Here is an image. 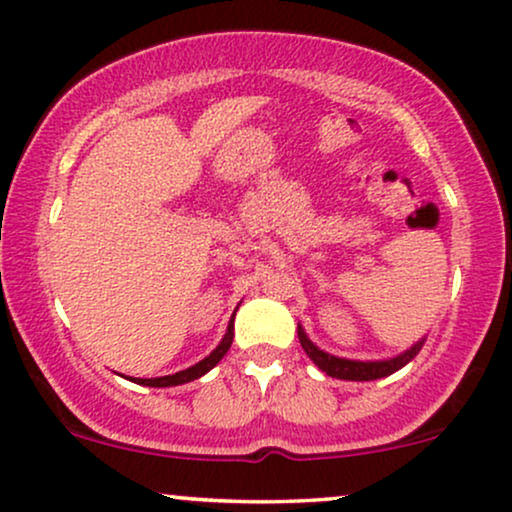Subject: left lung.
Here are the masks:
<instances>
[{"label": "left lung", "mask_w": 512, "mask_h": 512, "mask_svg": "<svg viewBox=\"0 0 512 512\" xmlns=\"http://www.w3.org/2000/svg\"><path fill=\"white\" fill-rule=\"evenodd\" d=\"M297 338H300V345L304 352H307V357L312 359L323 373L331 375V378H338V380H359V383H364V380L387 378V375L397 373L399 368H404L409 361L416 359V354L425 345V338H420L416 345L404 349V352L397 354V357H392V359L359 361V359H345V357H335V354L323 352L321 347H316L314 342L309 340V335L304 333V328L300 326V323H297Z\"/></svg>", "instance_id": "1"}]
</instances>
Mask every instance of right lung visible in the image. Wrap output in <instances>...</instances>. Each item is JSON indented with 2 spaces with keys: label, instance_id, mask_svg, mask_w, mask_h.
<instances>
[{
  "label": "right lung",
  "instance_id": "add662e5",
  "mask_svg": "<svg viewBox=\"0 0 512 512\" xmlns=\"http://www.w3.org/2000/svg\"><path fill=\"white\" fill-rule=\"evenodd\" d=\"M234 316H236V312H234ZM234 316L229 319V326H226L222 342H219V345L212 349V352L203 361H198L196 366H189V368H184V371L172 373V375H160V378H129V380L137 385H146V387H174V385L191 383V380H196V378H200V375L212 371V368H215L219 361L224 359V354L229 352L231 342H234Z\"/></svg>",
  "mask_w": 512,
  "mask_h": 512
}]
</instances>
